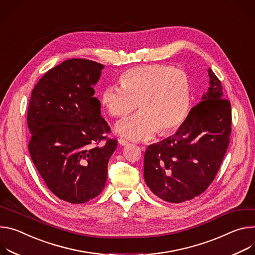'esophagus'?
Returning <instances> with one entry per match:
<instances>
[{
  "label": "esophagus",
  "instance_id": "34e87169",
  "mask_svg": "<svg viewBox=\"0 0 255 255\" xmlns=\"http://www.w3.org/2000/svg\"><path fill=\"white\" fill-rule=\"evenodd\" d=\"M119 143H120V145H122V146H127V145L129 144L127 139H125V138H123V137H120V138H119Z\"/></svg>",
  "mask_w": 255,
  "mask_h": 255
}]
</instances>
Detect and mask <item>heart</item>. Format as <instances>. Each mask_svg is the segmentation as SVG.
<instances>
[{
  "instance_id": "b5f03b06",
  "label": "heart",
  "mask_w": 255,
  "mask_h": 255,
  "mask_svg": "<svg viewBox=\"0 0 255 255\" xmlns=\"http://www.w3.org/2000/svg\"><path fill=\"white\" fill-rule=\"evenodd\" d=\"M121 87L108 85L101 93V103L112 118L126 119L138 107L140 112L120 123L116 130L133 139H149L157 131L168 134L186 120L191 91L187 74L164 65L132 67L120 77Z\"/></svg>"
}]
</instances>
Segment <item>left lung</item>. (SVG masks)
Listing matches in <instances>:
<instances>
[{
	"instance_id": "1",
	"label": "left lung",
	"mask_w": 255,
	"mask_h": 255,
	"mask_svg": "<svg viewBox=\"0 0 255 255\" xmlns=\"http://www.w3.org/2000/svg\"><path fill=\"white\" fill-rule=\"evenodd\" d=\"M210 87L177 131L150 145L144 157L147 186L168 203H183L213 182L227 152L232 124L230 101L209 69Z\"/></svg>"
}]
</instances>
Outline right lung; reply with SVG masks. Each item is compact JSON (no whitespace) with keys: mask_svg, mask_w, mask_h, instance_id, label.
Listing matches in <instances>:
<instances>
[{"mask_svg":"<svg viewBox=\"0 0 255 255\" xmlns=\"http://www.w3.org/2000/svg\"><path fill=\"white\" fill-rule=\"evenodd\" d=\"M103 68L89 60H67L42 76L28 105L31 159L49 190L71 204L100 194L118 147V139L106 135L110 128L93 96Z\"/></svg>","mask_w":255,"mask_h":255,"instance_id":"add662e5","label":"right lung"}]
</instances>
